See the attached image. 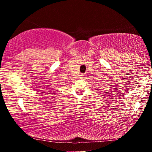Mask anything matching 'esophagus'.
Masks as SVG:
<instances>
[{"mask_svg": "<svg viewBox=\"0 0 152 152\" xmlns=\"http://www.w3.org/2000/svg\"><path fill=\"white\" fill-rule=\"evenodd\" d=\"M80 78H85V75H83V74H81V75H80Z\"/></svg>", "mask_w": 152, "mask_h": 152, "instance_id": "esophagus-1", "label": "esophagus"}]
</instances>
